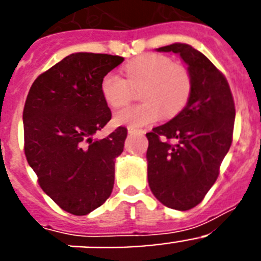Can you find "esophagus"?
Listing matches in <instances>:
<instances>
[{
	"label": "esophagus",
	"instance_id": "obj_1",
	"mask_svg": "<svg viewBox=\"0 0 261 261\" xmlns=\"http://www.w3.org/2000/svg\"><path fill=\"white\" fill-rule=\"evenodd\" d=\"M136 132L145 133V130H144V129H136V128H133V126H129V128H128V133H130V135H132V133H136Z\"/></svg>",
	"mask_w": 261,
	"mask_h": 261
}]
</instances>
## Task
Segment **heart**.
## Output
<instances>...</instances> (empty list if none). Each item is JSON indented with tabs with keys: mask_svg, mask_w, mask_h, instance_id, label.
<instances>
[{
	"mask_svg": "<svg viewBox=\"0 0 261 261\" xmlns=\"http://www.w3.org/2000/svg\"><path fill=\"white\" fill-rule=\"evenodd\" d=\"M125 77L110 71L100 82L106 102L114 108L128 105L135 89L141 90L144 103L119 110L115 123L129 126H145L166 117L177 115L186 107L192 90L190 71L174 64L170 57L159 53H145L128 62Z\"/></svg>",
	"mask_w": 261,
	"mask_h": 261,
	"instance_id": "heart-1",
	"label": "heart"
}]
</instances>
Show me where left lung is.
Listing matches in <instances>:
<instances>
[{"label":"left lung","instance_id":"1","mask_svg":"<svg viewBox=\"0 0 261 261\" xmlns=\"http://www.w3.org/2000/svg\"><path fill=\"white\" fill-rule=\"evenodd\" d=\"M158 50L180 55L188 65L192 90L187 106L174 119L146 133L147 180L167 208L188 211L216 183L231 146L234 98L225 75L197 49L175 43Z\"/></svg>","mask_w":261,"mask_h":261}]
</instances>
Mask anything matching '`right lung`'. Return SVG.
I'll return each instance as SVG.
<instances>
[{"label":"right lung","mask_w":261,"mask_h":261,"mask_svg":"<svg viewBox=\"0 0 261 261\" xmlns=\"http://www.w3.org/2000/svg\"><path fill=\"white\" fill-rule=\"evenodd\" d=\"M123 61L105 53H71L36 78L24 103L27 162L41 190L74 216L99 208L114 188L115 158L128 130L119 126L102 140L93 136L112 116L102 78Z\"/></svg>","instance_id":"right-lung-1"}]
</instances>
